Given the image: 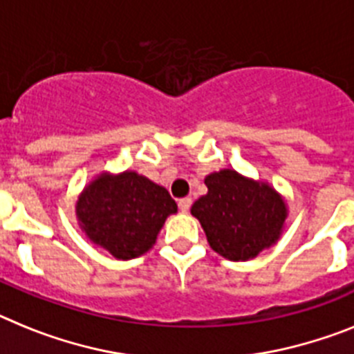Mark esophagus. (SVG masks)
<instances>
[{
	"label": "esophagus",
	"mask_w": 354,
	"mask_h": 354,
	"mask_svg": "<svg viewBox=\"0 0 354 354\" xmlns=\"http://www.w3.org/2000/svg\"><path fill=\"white\" fill-rule=\"evenodd\" d=\"M190 205H192V199L190 198H181L180 201H178V207H180L181 212H189Z\"/></svg>",
	"instance_id": "esophagus-1"
}]
</instances>
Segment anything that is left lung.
Wrapping results in <instances>:
<instances>
[{"mask_svg": "<svg viewBox=\"0 0 354 354\" xmlns=\"http://www.w3.org/2000/svg\"><path fill=\"white\" fill-rule=\"evenodd\" d=\"M208 192L190 208L215 253L245 262L276 244L283 232L287 205L269 183L233 169L205 178Z\"/></svg>", "mask_w": 354, "mask_h": 354, "instance_id": "1", "label": "left lung"}]
</instances>
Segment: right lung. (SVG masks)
I'll use <instances>...</instances> for the list:
<instances>
[{"mask_svg":"<svg viewBox=\"0 0 354 354\" xmlns=\"http://www.w3.org/2000/svg\"><path fill=\"white\" fill-rule=\"evenodd\" d=\"M176 212L167 189L135 171L101 173L76 203L85 235L118 260H131L151 250L165 219Z\"/></svg>","mask_w":354,"mask_h":354,"instance_id":"add662e5","label":"right lung"}]
</instances>
